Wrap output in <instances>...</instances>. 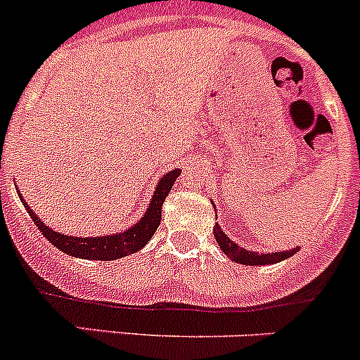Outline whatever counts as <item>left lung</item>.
<instances>
[{
  "mask_svg": "<svg viewBox=\"0 0 360 360\" xmlns=\"http://www.w3.org/2000/svg\"><path fill=\"white\" fill-rule=\"evenodd\" d=\"M212 207L216 209L214 203ZM214 237H216L219 248L225 252V255L229 257L230 260H233V262L237 264H245V266H266V264L282 262V260L289 259V257H292L300 250V246H296V248L292 250H282V252H273V253L250 252V250L237 245L236 240L230 239V237L221 230V226L217 225V223L216 226H214Z\"/></svg>",
  "mask_w": 360,
  "mask_h": 360,
  "instance_id": "1",
  "label": "left lung"
}]
</instances>
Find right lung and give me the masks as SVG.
Segmentation results:
<instances>
[{
	"label": "right lung",
	"instance_id": "1",
	"mask_svg": "<svg viewBox=\"0 0 360 360\" xmlns=\"http://www.w3.org/2000/svg\"><path fill=\"white\" fill-rule=\"evenodd\" d=\"M182 173L180 169L167 171L160 180L157 182V187L153 191L151 202L148 205L146 212L141 217L137 223L130 226V229L123 230V232H115L110 236H98V237H77V236H64L60 232H55L53 229L46 226L42 223L41 217L30 209L28 203L25 202V198L19 193V187H15L19 198H21L22 205H25L26 212L34 219L35 225L39 226L46 239L51 243L55 248L60 252L68 253L77 259H87V260H114L123 259V257L131 255V253L139 252L141 248L148 245V240L153 237L155 230L160 225V217H162V205L166 196L169 194L171 187H173L174 180L178 174Z\"/></svg>",
	"mask_w": 360,
	"mask_h": 360
}]
</instances>
